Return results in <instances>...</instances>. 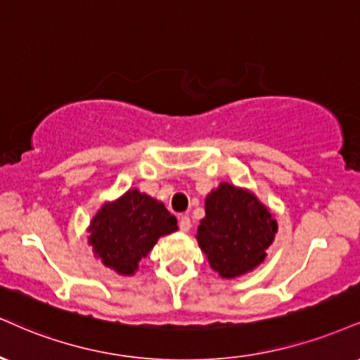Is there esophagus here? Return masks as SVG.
<instances>
[{"label":"esophagus","mask_w":360,"mask_h":360,"mask_svg":"<svg viewBox=\"0 0 360 360\" xmlns=\"http://www.w3.org/2000/svg\"><path fill=\"white\" fill-rule=\"evenodd\" d=\"M179 228L183 233H188L189 229H191V219H189V216H183V218L179 219Z\"/></svg>","instance_id":"esophagus-1"}]
</instances>
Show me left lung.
Here are the masks:
<instances>
[{"instance_id": "1", "label": "left lung", "mask_w": 360, "mask_h": 360, "mask_svg": "<svg viewBox=\"0 0 360 360\" xmlns=\"http://www.w3.org/2000/svg\"><path fill=\"white\" fill-rule=\"evenodd\" d=\"M205 213L196 240L216 274L231 280L262 265L278 224L257 194L221 183L206 196Z\"/></svg>"}]
</instances>
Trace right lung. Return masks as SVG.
<instances>
[{"instance_id": "right-lung-1", "label": "right lung", "mask_w": 360, "mask_h": 360, "mask_svg": "<svg viewBox=\"0 0 360 360\" xmlns=\"http://www.w3.org/2000/svg\"><path fill=\"white\" fill-rule=\"evenodd\" d=\"M177 231V219L164 202L131 188L114 201H105L89 224V245L95 258L117 275L132 276L139 262L161 236Z\"/></svg>"}]
</instances>
